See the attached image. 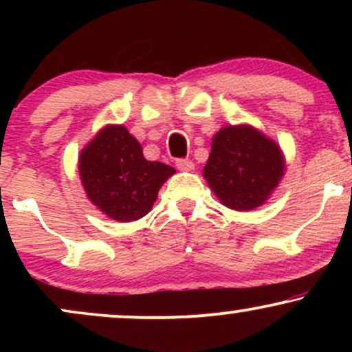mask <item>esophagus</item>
<instances>
[{
	"mask_svg": "<svg viewBox=\"0 0 352 352\" xmlns=\"http://www.w3.org/2000/svg\"><path fill=\"white\" fill-rule=\"evenodd\" d=\"M175 165L177 168H180V170H193V167H195L190 159H177Z\"/></svg>",
	"mask_w": 352,
	"mask_h": 352,
	"instance_id": "esophagus-1",
	"label": "esophagus"
}]
</instances>
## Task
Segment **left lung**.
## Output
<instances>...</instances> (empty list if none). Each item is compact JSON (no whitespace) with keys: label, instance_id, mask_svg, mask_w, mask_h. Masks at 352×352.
Here are the masks:
<instances>
[{"label":"left lung","instance_id":"left-lung-1","mask_svg":"<svg viewBox=\"0 0 352 352\" xmlns=\"http://www.w3.org/2000/svg\"><path fill=\"white\" fill-rule=\"evenodd\" d=\"M285 172L281 151L248 125H227L213 137L204 175L221 204L233 210L260 207Z\"/></svg>","mask_w":352,"mask_h":352}]
</instances>
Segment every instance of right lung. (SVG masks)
I'll use <instances>...</instances> for the list:
<instances>
[{
  "label": "right lung",
  "instance_id": "obj_1",
  "mask_svg": "<svg viewBox=\"0 0 352 352\" xmlns=\"http://www.w3.org/2000/svg\"><path fill=\"white\" fill-rule=\"evenodd\" d=\"M175 172L148 162L124 125H107L80 152L79 173L89 200L119 221L147 215L162 184Z\"/></svg>",
  "mask_w": 352,
  "mask_h": 352
}]
</instances>
